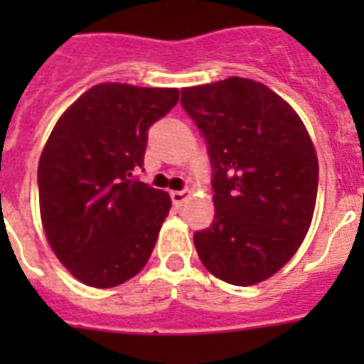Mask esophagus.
Wrapping results in <instances>:
<instances>
[{
  "instance_id": "34e87169",
  "label": "esophagus",
  "mask_w": 364,
  "mask_h": 364,
  "mask_svg": "<svg viewBox=\"0 0 364 364\" xmlns=\"http://www.w3.org/2000/svg\"><path fill=\"white\" fill-rule=\"evenodd\" d=\"M171 202L176 205H183V202L187 200V191H171L170 193Z\"/></svg>"
}]
</instances>
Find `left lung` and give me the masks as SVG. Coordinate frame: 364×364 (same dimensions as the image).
I'll return each mask as SVG.
<instances>
[{
	"label": "left lung",
	"instance_id": "8db88e82",
	"mask_svg": "<svg viewBox=\"0 0 364 364\" xmlns=\"http://www.w3.org/2000/svg\"><path fill=\"white\" fill-rule=\"evenodd\" d=\"M204 137L215 219L194 234L202 264L223 282L255 285L296 253L317 198L316 149L291 105L262 82L230 77L181 90Z\"/></svg>",
	"mask_w": 364,
	"mask_h": 364
}]
</instances>
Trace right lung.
Here are the masks:
<instances>
[{
    "label": "right lung",
    "mask_w": 364,
    "mask_h": 364,
    "mask_svg": "<svg viewBox=\"0 0 364 364\" xmlns=\"http://www.w3.org/2000/svg\"><path fill=\"white\" fill-rule=\"evenodd\" d=\"M177 88L102 82L60 117L37 168L41 221L60 262L109 289L147 264L171 208L136 176L147 132L177 104Z\"/></svg>",
    "instance_id": "add662e5"
}]
</instances>
